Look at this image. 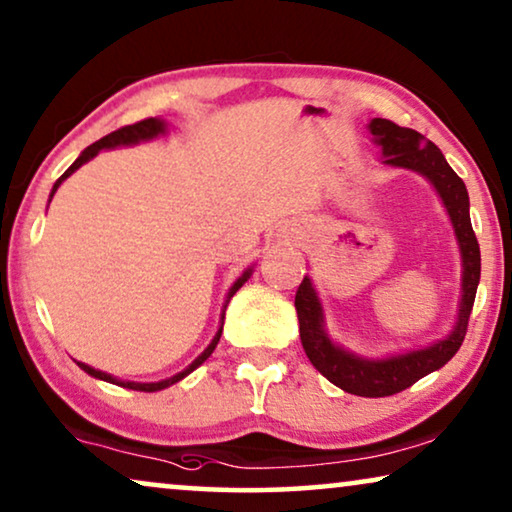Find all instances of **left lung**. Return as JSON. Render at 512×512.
Returning a JSON list of instances; mask_svg holds the SVG:
<instances>
[{"instance_id": "left-lung-1", "label": "left lung", "mask_w": 512, "mask_h": 512, "mask_svg": "<svg viewBox=\"0 0 512 512\" xmlns=\"http://www.w3.org/2000/svg\"><path fill=\"white\" fill-rule=\"evenodd\" d=\"M369 132L373 143L383 153L380 155L383 164L394 169L415 171L434 185L445 211H448L452 229H455L459 257H462V297H459L457 306V320L448 336L438 338L424 348L385 357H364L338 345L327 331L325 308H322V301L315 292L313 280L308 276L301 280L297 297H294V308L299 315L301 345H304L311 364L343 392L376 399L406 390L455 357L459 345L464 343L475 290L480 283V246L471 227L469 192H466L462 178L445 162L436 143L427 141L415 129L399 127L385 118H373L369 122Z\"/></svg>"}]
</instances>
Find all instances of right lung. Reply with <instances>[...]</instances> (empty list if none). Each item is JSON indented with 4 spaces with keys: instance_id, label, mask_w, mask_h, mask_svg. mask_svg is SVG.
<instances>
[{
    "instance_id": "add662e5",
    "label": "right lung",
    "mask_w": 512,
    "mask_h": 512,
    "mask_svg": "<svg viewBox=\"0 0 512 512\" xmlns=\"http://www.w3.org/2000/svg\"><path fill=\"white\" fill-rule=\"evenodd\" d=\"M167 129H169L167 120H162V118H148V120L136 122V125H127V127H122V129H115V132H111V134H106L104 139H99L97 143H92V146L85 148L83 153L76 157V162L71 164V167H69L67 171H64V174H62L60 178H57L55 185H53V190H50V199H53V194L57 192V187H60L64 181H67V178H69L71 174H74L76 169H81L85 162H90L92 157H97L99 150H113V148H122V146H136V143H141V141H153V139H157V136L167 134ZM50 199H48V204H50ZM253 266H255V264H253ZM253 266H248V269L243 271L241 276L234 280V285L229 287L227 299H225V306H222V313H220V327H218V331H215L213 341L206 345V350L201 352V355H199L197 359H194V362H192L190 366H185V369H183L181 373H176V376L164 378V380H157V383H134V380H120V378L111 376V373L99 371V369H95V366H88V364H83V362H76V364L81 366V369H83L85 373H88V376L99 378V380H106V383H113V385H120V387H127V390L160 392V390H164V387L176 385L178 380H183L185 376H190V373H192L194 369H197V366H201V364L206 362L208 357H211V352L215 350V345H218L220 336H222V325H225V311H227L229 299H232L234 294L241 290L243 283H246V280H248L250 276H253Z\"/></svg>"
}]
</instances>
